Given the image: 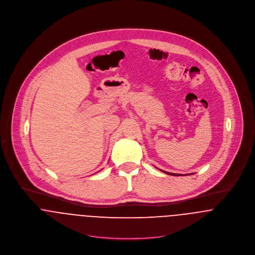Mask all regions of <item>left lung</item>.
Segmentation results:
<instances>
[{
	"mask_svg": "<svg viewBox=\"0 0 255 255\" xmlns=\"http://www.w3.org/2000/svg\"><path fill=\"white\" fill-rule=\"evenodd\" d=\"M160 171H162V170H160ZM162 172H164V173H166V174H168V175H170V176H182V175H179V174H173V173H169V172H165V171H162ZM191 175V174H190ZM188 176V175H187Z\"/></svg>",
	"mask_w": 255,
	"mask_h": 255,
	"instance_id": "1",
	"label": "left lung"
}]
</instances>
